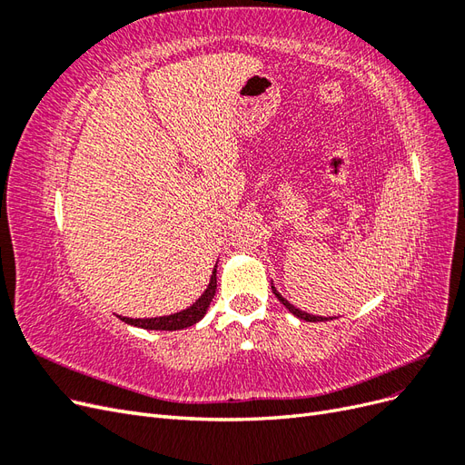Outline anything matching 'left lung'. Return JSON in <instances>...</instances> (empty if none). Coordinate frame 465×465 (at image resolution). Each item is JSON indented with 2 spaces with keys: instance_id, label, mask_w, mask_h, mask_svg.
Wrapping results in <instances>:
<instances>
[{
  "instance_id": "obj_1",
  "label": "left lung",
  "mask_w": 465,
  "mask_h": 465,
  "mask_svg": "<svg viewBox=\"0 0 465 465\" xmlns=\"http://www.w3.org/2000/svg\"><path fill=\"white\" fill-rule=\"evenodd\" d=\"M272 291H273V294L277 297V301H279L281 304H283L292 316H297V318H301V320H304V322H326V320H333V318H326V316H314V314H308V312L301 311V308L292 306V304L283 297V294H281V292L273 287V283H272Z\"/></svg>"
}]
</instances>
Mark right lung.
<instances>
[{"mask_svg": "<svg viewBox=\"0 0 465 465\" xmlns=\"http://www.w3.org/2000/svg\"><path fill=\"white\" fill-rule=\"evenodd\" d=\"M215 289H217V263L213 267V275L209 279L207 289L203 291V294L198 301L186 308V311H180L168 316H159V318H125V316H118V318L125 323H130V326L143 328V330H164V331L184 330L193 326V323H198L205 316L211 301L215 297Z\"/></svg>", "mask_w": 465, "mask_h": 465, "instance_id": "right-lung-1", "label": "right lung"}]
</instances>
